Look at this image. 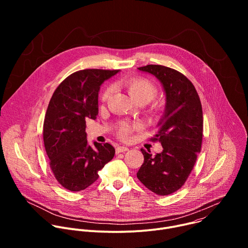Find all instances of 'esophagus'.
<instances>
[{
    "instance_id": "1",
    "label": "esophagus",
    "mask_w": 248,
    "mask_h": 248,
    "mask_svg": "<svg viewBox=\"0 0 248 248\" xmlns=\"http://www.w3.org/2000/svg\"><path fill=\"white\" fill-rule=\"evenodd\" d=\"M127 150H128V148H127L126 146H124V145H121V146H118V147L116 148V152H117V153L125 152V151H127Z\"/></svg>"
}]
</instances>
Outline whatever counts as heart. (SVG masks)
I'll list each match as a JSON object with an SVG mask.
<instances>
[{
  "label": "heart",
  "mask_w": 248,
  "mask_h": 248,
  "mask_svg": "<svg viewBox=\"0 0 248 248\" xmlns=\"http://www.w3.org/2000/svg\"><path fill=\"white\" fill-rule=\"evenodd\" d=\"M124 87L127 89L129 95L135 100H143L146 103L150 102L157 94V88L156 86L145 78H128L124 81ZM112 89L111 87H108L104 91L103 99L107 100L111 95ZM131 127L128 124H122L120 128V133L123 136H126L130 133Z\"/></svg>",
  "instance_id": "heart-1"
}]
</instances>
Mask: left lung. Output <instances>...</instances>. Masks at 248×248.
<instances>
[{"label": "left lung", "mask_w": 248, "mask_h": 248, "mask_svg": "<svg viewBox=\"0 0 248 248\" xmlns=\"http://www.w3.org/2000/svg\"><path fill=\"white\" fill-rule=\"evenodd\" d=\"M138 70L154 76L161 83L165 110L154 135L163 151L152 156L141 148L144 163L138 170V180L158 195H169L180 189L200 153L203 115L199 96L193 84L181 73L160 65L147 64Z\"/></svg>", "instance_id": "obj_1"}]
</instances>
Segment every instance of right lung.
Listing matches in <instances>:
<instances>
[{"mask_svg":"<svg viewBox=\"0 0 248 248\" xmlns=\"http://www.w3.org/2000/svg\"><path fill=\"white\" fill-rule=\"evenodd\" d=\"M121 70L82 69L67 77L55 90L46 112L43 139L57 181L70 191L87 188L98 171L115 156L110 143L94 147L87 141L86 120L98 115L101 85Z\"/></svg>","mask_w":248,"mask_h":248,"instance_id":"add662e5","label":"right lung"}]
</instances>
